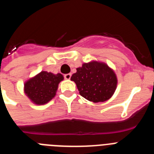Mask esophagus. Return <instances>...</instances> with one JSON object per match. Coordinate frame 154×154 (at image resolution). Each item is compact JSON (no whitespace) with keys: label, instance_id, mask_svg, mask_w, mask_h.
<instances>
[{"label":"esophagus","instance_id":"esophagus-1","mask_svg":"<svg viewBox=\"0 0 154 154\" xmlns=\"http://www.w3.org/2000/svg\"><path fill=\"white\" fill-rule=\"evenodd\" d=\"M71 76H72V74H71V73H68V74L64 75V78H65V79H70Z\"/></svg>","mask_w":154,"mask_h":154}]
</instances>
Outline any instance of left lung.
<instances>
[{
	"mask_svg": "<svg viewBox=\"0 0 154 154\" xmlns=\"http://www.w3.org/2000/svg\"><path fill=\"white\" fill-rule=\"evenodd\" d=\"M72 75L82 97L93 103L105 102L112 97L117 86L114 71L104 62L92 61L82 64Z\"/></svg>",
	"mask_w": 154,
	"mask_h": 154,
	"instance_id": "left-lung-1",
	"label": "left lung"
}]
</instances>
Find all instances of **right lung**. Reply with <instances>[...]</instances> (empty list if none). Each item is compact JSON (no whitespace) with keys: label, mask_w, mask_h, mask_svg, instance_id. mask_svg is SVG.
<instances>
[{"label":"right lung","mask_w":154,"mask_h":154,"mask_svg":"<svg viewBox=\"0 0 154 154\" xmlns=\"http://www.w3.org/2000/svg\"><path fill=\"white\" fill-rule=\"evenodd\" d=\"M63 79L64 77L61 73L53 74L42 71L25 82L24 93L35 104H46L55 97L58 84Z\"/></svg>","instance_id":"1"}]
</instances>
